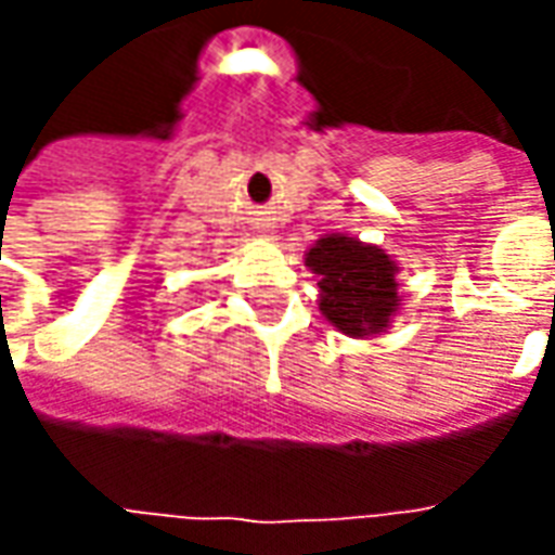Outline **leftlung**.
Returning <instances> with one entry per match:
<instances>
[{"mask_svg": "<svg viewBox=\"0 0 555 555\" xmlns=\"http://www.w3.org/2000/svg\"><path fill=\"white\" fill-rule=\"evenodd\" d=\"M306 267L318 276V309L350 338L386 336L401 312L398 261L348 234H324L309 246Z\"/></svg>", "mask_w": 555, "mask_h": 555, "instance_id": "8db88e82", "label": "left lung"}]
</instances>
